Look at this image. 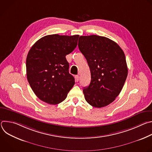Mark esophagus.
<instances>
[{
  "instance_id": "obj_1",
  "label": "esophagus",
  "mask_w": 152,
  "mask_h": 152,
  "mask_svg": "<svg viewBox=\"0 0 152 152\" xmlns=\"http://www.w3.org/2000/svg\"><path fill=\"white\" fill-rule=\"evenodd\" d=\"M75 77V80H76V82H78L79 80V76L78 75H76Z\"/></svg>"
}]
</instances>
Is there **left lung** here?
<instances>
[{
	"label": "left lung",
	"mask_w": 152,
	"mask_h": 152,
	"mask_svg": "<svg viewBox=\"0 0 152 152\" xmlns=\"http://www.w3.org/2000/svg\"><path fill=\"white\" fill-rule=\"evenodd\" d=\"M78 47L91 72L90 83L83 90L85 99L94 107L106 106L118 96L127 78L124 53L114 41L96 35L80 36Z\"/></svg>",
	"instance_id": "obj_1"
}]
</instances>
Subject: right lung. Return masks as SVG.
<instances>
[{
  "label": "right lung",
  "mask_w": 152,
  "mask_h": 152,
  "mask_svg": "<svg viewBox=\"0 0 152 152\" xmlns=\"http://www.w3.org/2000/svg\"><path fill=\"white\" fill-rule=\"evenodd\" d=\"M79 37L46 35L29 50L26 58L27 79L41 100L50 104H58L66 99L75 85L66 56L76 48Z\"/></svg>",
  "instance_id": "1"
}]
</instances>
